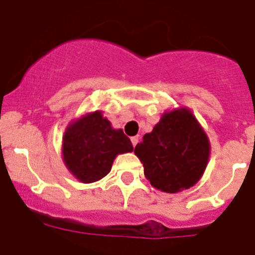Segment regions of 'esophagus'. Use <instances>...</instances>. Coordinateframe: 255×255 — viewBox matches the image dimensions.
Segmentation results:
<instances>
[{
  "instance_id": "34e87169",
  "label": "esophagus",
  "mask_w": 255,
  "mask_h": 255,
  "mask_svg": "<svg viewBox=\"0 0 255 255\" xmlns=\"http://www.w3.org/2000/svg\"><path fill=\"white\" fill-rule=\"evenodd\" d=\"M130 140H132L133 146H135V145H137L138 140H139V138H138V137H132V138H130Z\"/></svg>"
}]
</instances>
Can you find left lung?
Segmentation results:
<instances>
[{
    "instance_id": "obj_1",
    "label": "left lung",
    "mask_w": 255,
    "mask_h": 255,
    "mask_svg": "<svg viewBox=\"0 0 255 255\" xmlns=\"http://www.w3.org/2000/svg\"><path fill=\"white\" fill-rule=\"evenodd\" d=\"M210 153L206 132L187 107L164 112L134 148L151 186L168 194L194 186L206 170Z\"/></svg>"
}]
</instances>
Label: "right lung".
<instances>
[{
  "label": "right lung",
  "instance_id": "add662e5",
  "mask_svg": "<svg viewBox=\"0 0 255 255\" xmlns=\"http://www.w3.org/2000/svg\"><path fill=\"white\" fill-rule=\"evenodd\" d=\"M61 151L68 170L80 182L90 184L106 176L116 156L133 151V145L122 129L112 128L101 111H95L69 123Z\"/></svg>",
  "mask_w": 255,
  "mask_h": 255
}]
</instances>
